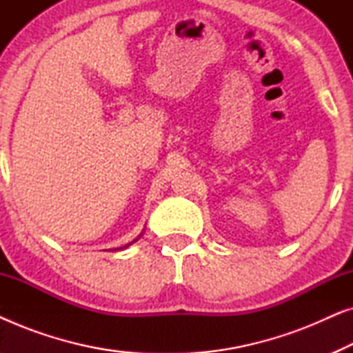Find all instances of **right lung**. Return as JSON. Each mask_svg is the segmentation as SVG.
I'll use <instances>...</instances> for the list:
<instances>
[{"label":"right lung","instance_id":"right-lung-1","mask_svg":"<svg viewBox=\"0 0 353 353\" xmlns=\"http://www.w3.org/2000/svg\"><path fill=\"white\" fill-rule=\"evenodd\" d=\"M125 248H127V245H125Z\"/></svg>","mask_w":353,"mask_h":353}]
</instances>
